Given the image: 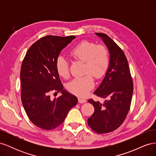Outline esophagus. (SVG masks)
<instances>
[{"instance_id":"1","label":"esophagus","mask_w":156,"mask_h":156,"mask_svg":"<svg viewBox=\"0 0 156 156\" xmlns=\"http://www.w3.org/2000/svg\"><path fill=\"white\" fill-rule=\"evenodd\" d=\"M86 101H87V100H85V99L82 98H79V103H85Z\"/></svg>"}]
</instances>
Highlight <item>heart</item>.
I'll return each instance as SVG.
<instances>
[{
    "label": "heart",
    "instance_id": "1",
    "mask_svg": "<svg viewBox=\"0 0 156 156\" xmlns=\"http://www.w3.org/2000/svg\"><path fill=\"white\" fill-rule=\"evenodd\" d=\"M70 54L73 58L84 62V73H90L73 79L68 83V88L75 94L84 96L94 87L92 75L98 79L106 72L108 64L107 50L103 45H96L92 42L83 41L74 47ZM56 69L60 76L64 78L69 77L68 62L64 56H58L56 58Z\"/></svg>",
    "mask_w": 156,
    "mask_h": 156
}]
</instances>
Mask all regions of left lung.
<instances>
[{"label":"left lung","mask_w":156,"mask_h":156,"mask_svg":"<svg viewBox=\"0 0 156 156\" xmlns=\"http://www.w3.org/2000/svg\"><path fill=\"white\" fill-rule=\"evenodd\" d=\"M103 40L109 52L108 69L100 86L94 94L103 98H108L102 104L88 100L94 112L88 119V124L98 133H109L123 123L129 112L133 84L126 55L118 45L107 35L96 33Z\"/></svg>","instance_id":"left-lung-1"}]
</instances>
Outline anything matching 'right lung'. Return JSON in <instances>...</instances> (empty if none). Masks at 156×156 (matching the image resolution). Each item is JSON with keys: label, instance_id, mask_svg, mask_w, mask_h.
<instances>
[{"label": "right lung", "instance_id": "obj_1", "mask_svg": "<svg viewBox=\"0 0 156 156\" xmlns=\"http://www.w3.org/2000/svg\"><path fill=\"white\" fill-rule=\"evenodd\" d=\"M75 36H47L36 41L27 52L21 65V101L28 117L35 126L45 130L56 128L77 103V97L64 89L56 69L61 51ZM51 91L62 95L52 100Z\"/></svg>", "mask_w": 156, "mask_h": 156}]
</instances>
